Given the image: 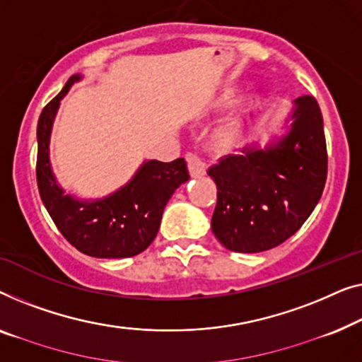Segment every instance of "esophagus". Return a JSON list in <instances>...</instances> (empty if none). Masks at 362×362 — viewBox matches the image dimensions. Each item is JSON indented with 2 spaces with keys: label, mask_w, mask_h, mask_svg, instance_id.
<instances>
[{
  "label": "esophagus",
  "mask_w": 362,
  "mask_h": 362,
  "mask_svg": "<svg viewBox=\"0 0 362 362\" xmlns=\"http://www.w3.org/2000/svg\"><path fill=\"white\" fill-rule=\"evenodd\" d=\"M187 165H188V170H190V175L192 177H202L203 174L206 172V164L203 162V159L198 154H187Z\"/></svg>",
  "instance_id": "1"
}]
</instances>
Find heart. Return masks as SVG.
Here are the masks:
<instances>
[{"label": "heart", "instance_id": "1", "mask_svg": "<svg viewBox=\"0 0 362 362\" xmlns=\"http://www.w3.org/2000/svg\"><path fill=\"white\" fill-rule=\"evenodd\" d=\"M239 129V119L238 118H228L225 123H223L220 128L216 131V137L220 141H230L236 136V132Z\"/></svg>", "mask_w": 362, "mask_h": 362}]
</instances>
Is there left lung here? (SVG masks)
Here are the masks:
<instances>
[{"instance_id": "8db88e82", "label": "left lung", "mask_w": 362, "mask_h": 362, "mask_svg": "<svg viewBox=\"0 0 362 362\" xmlns=\"http://www.w3.org/2000/svg\"><path fill=\"white\" fill-rule=\"evenodd\" d=\"M293 123L266 149L244 147L208 169L218 200L211 230L234 252H262L297 233L322 198L328 154L313 96L293 101Z\"/></svg>"}]
</instances>
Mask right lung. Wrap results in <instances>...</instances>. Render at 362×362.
I'll return each instance as SVG.
<instances>
[{
	"instance_id": "obj_1",
	"label": "right lung",
	"mask_w": 362,
	"mask_h": 362,
	"mask_svg": "<svg viewBox=\"0 0 362 362\" xmlns=\"http://www.w3.org/2000/svg\"><path fill=\"white\" fill-rule=\"evenodd\" d=\"M80 78L72 75L39 116L35 175L40 198L59 231L80 252L100 259L136 256L154 241L167 202L190 179L187 162L182 157L147 160L129 183L101 200L81 202L65 195L50 169L49 141L60 100Z\"/></svg>"
}]
</instances>
